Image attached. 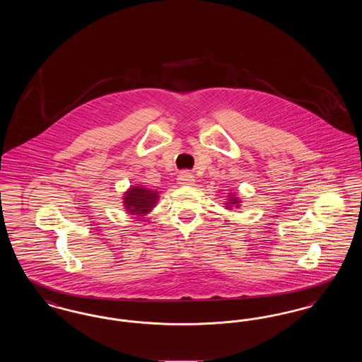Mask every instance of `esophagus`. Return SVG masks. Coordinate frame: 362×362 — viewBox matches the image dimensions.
<instances>
[{"label": "esophagus", "mask_w": 362, "mask_h": 362, "mask_svg": "<svg viewBox=\"0 0 362 362\" xmlns=\"http://www.w3.org/2000/svg\"><path fill=\"white\" fill-rule=\"evenodd\" d=\"M194 182H195L194 175L186 173V171L179 173V176H177V183L182 186H191V185H194Z\"/></svg>", "instance_id": "1"}]
</instances>
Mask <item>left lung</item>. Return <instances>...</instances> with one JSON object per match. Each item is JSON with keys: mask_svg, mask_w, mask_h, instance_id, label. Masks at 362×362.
<instances>
[{"mask_svg": "<svg viewBox=\"0 0 362 362\" xmlns=\"http://www.w3.org/2000/svg\"><path fill=\"white\" fill-rule=\"evenodd\" d=\"M239 204H240V202H239V199H238V198H235V197H232V195H230V199H229V202H228V204H226V206L229 207V209H230V207L233 206V205H235V206H239Z\"/></svg>", "mask_w": 362, "mask_h": 362, "instance_id": "obj_1", "label": "left lung"}]
</instances>
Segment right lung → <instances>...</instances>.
<instances>
[{
  "label": "right lung",
  "instance_id": "obj_1",
  "mask_svg": "<svg viewBox=\"0 0 362 362\" xmlns=\"http://www.w3.org/2000/svg\"><path fill=\"white\" fill-rule=\"evenodd\" d=\"M157 198H158V192L155 189L133 187L124 194L123 204L129 214L144 216L152 207H155Z\"/></svg>",
  "mask_w": 362,
  "mask_h": 362
}]
</instances>
